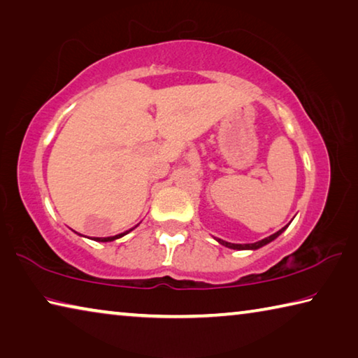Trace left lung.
Instances as JSON below:
<instances>
[{
    "label": "left lung",
    "instance_id": "obj_1",
    "mask_svg": "<svg viewBox=\"0 0 358 358\" xmlns=\"http://www.w3.org/2000/svg\"><path fill=\"white\" fill-rule=\"evenodd\" d=\"M287 227H289V226L280 229V230H278V232H275L273 235H270V237H266V238L260 240V241H256V243H243V245H240V243H229V241H224V240H221V238H216V240H217V243H221L222 246H226V248H230V250H238V251L250 250V251H254V250H259V248H262V246H265V245H268L270 241H273L275 238L280 237V235H281Z\"/></svg>",
    "mask_w": 358,
    "mask_h": 358
}]
</instances>
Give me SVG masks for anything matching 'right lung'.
<instances>
[{
  "mask_svg": "<svg viewBox=\"0 0 358 358\" xmlns=\"http://www.w3.org/2000/svg\"><path fill=\"white\" fill-rule=\"evenodd\" d=\"M137 226H138V224H137ZM136 226V227H137ZM136 227H132V229H129V230H126V232H123V234H118V235H112V237H94V238H92V240H94V241H113V240H117V238H121V237H124V235L126 234H129L131 232V230H134ZM77 234V232H76ZM78 235H80V234H78Z\"/></svg>",
  "mask_w": 358,
  "mask_h": 358,
  "instance_id": "1",
  "label": "right lung"
}]
</instances>
